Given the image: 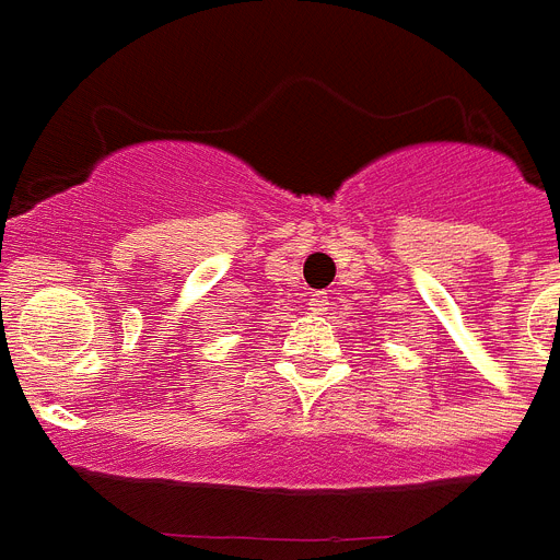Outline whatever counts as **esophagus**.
<instances>
[{"mask_svg":"<svg viewBox=\"0 0 560 560\" xmlns=\"http://www.w3.org/2000/svg\"><path fill=\"white\" fill-rule=\"evenodd\" d=\"M327 304H330V302H327V295L316 293L307 302V307H310V313H316V316H324V313H327Z\"/></svg>","mask_w":560,"mask_h":560,"instance_id":"1","label":"esophagus"}]
</instances>
